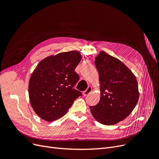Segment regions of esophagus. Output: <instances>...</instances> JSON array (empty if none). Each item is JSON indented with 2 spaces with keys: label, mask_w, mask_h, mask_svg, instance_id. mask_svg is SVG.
<instances>
[{
  "label": "esophagus",
  "mask_w": 159,
  "mask_h": 159,
  "mask_svg": "<svg viewBox=\"0 0 159 159\" xmlns=\"http://www.w3.org/2000/svg\"><path fill=\"white\" fill-rule=\"evenodd\" d=\"M91 90H92V88H91V87H89L87 88V89H86L85 91H84V92H83V95L84 96H86V95H88L91 91Z\"/></svg>",
  "instance_id": "1"
}]
</instances>
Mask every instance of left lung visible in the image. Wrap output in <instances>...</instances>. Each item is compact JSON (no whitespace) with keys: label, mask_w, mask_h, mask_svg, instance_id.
Here are the masks:
<instances>
[{"label":"left lung","mask_w":159,"mask_h":159,"mask_svg":"<svg viewBox=\"0 0 159 159\" xmlns=\"http://www.w3.org/2000/svg\"><path fill=\"white\" fill-rule=\"evenodd\" d=\"M95 65L99 73L101 97L99 103L90 106L97 121L112 125L125 119L135 107L139 99L135 76L122 61L100 52Z\"/></svg>","instance_id":"obj_1"}]
</instances>
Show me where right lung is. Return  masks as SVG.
I'll return each mask as SVG.
<instances>
[{
  "mask_svg": "<svg viewBox=\"0 0 159 159\" xmlns=\"http://www.w3.org/2000/svg\"><path fill=\"white\" fill-rule=\"evenodd\" d=\"M81 56L77 51L61 52L42 60L30 76L28 94L35 113L47 121H54L68 111L82 95L74 89L80 77L75 69Z\"/></svg>",
  "mask_w": 159,
  "mask_h": 159,
  "instance_id": "obj_1",
  "label": "right lung"
}]
</instances>
